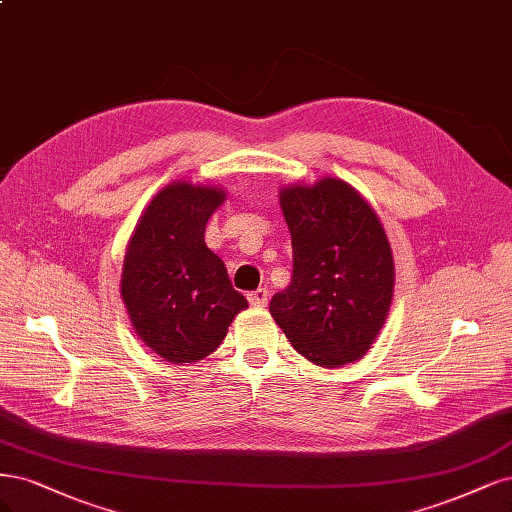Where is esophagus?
<instances>
[{"instance_id":"obj_1","label":"esophagus","mask_w":512,"mask_h":512,"mask_svg":"<svg viewBox=\"0 0 512 512\" xmlns=\"http://www.w3.org/2000/svg\"><path fill=\"white\" fill-rule=\"evenodd\" d=\"M251 306H266L268 304V289H257L249 293Z\"/></svg>"}]
</instances>
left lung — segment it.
<instances>
[{
	"instance_id": "8db88e82",
	"label": "left lung",
	"mask_w": 512,
	"mask_h": 512,
	"mask_svg": "<svg viewBox=\"0 0 512 512\" xmlns=\"http://www.w3.org/2000/svg\"><path fill=\"white\" fill-rule=\"evenodd\" d=\"M293 276L270 315L293 349L323 368L351 364L376 340L393 298V255L376 212L351 185L323 178L280 189Z\"/></svg>"
}]
</instances>
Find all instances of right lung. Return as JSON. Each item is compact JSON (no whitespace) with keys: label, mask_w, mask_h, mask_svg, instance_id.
Segmentation results:
<instances>
[{"label":"right lung","mask_w":512,"mask_h":512,"mask_svg":"<svg viewBox=\"0 0 512 512\" xmlns=\"http://www.w3.org/2000/svg\"><path fill=\"white\" fill-rule=\"evenodd\" d=\"M223 200L219 187L172 183L153 197L129 238L121 295L136 334L163 361L191 364L214 353L249 306L204 242Z\"/></svg>","instance_id":"add662e5"}]
</instances>
